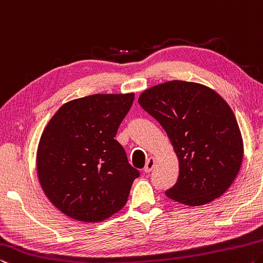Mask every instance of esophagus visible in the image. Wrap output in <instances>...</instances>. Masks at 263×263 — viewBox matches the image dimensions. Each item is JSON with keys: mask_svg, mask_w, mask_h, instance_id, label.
<instances>
[{"mask_svg": "<svg viewBox=\"0 0 263 263\" xmlns=\"http://www.w3.org/2000/svg\"><path fill=\"white\" fill-rule=\"evenodd\" d=\"M155 164H156V158L150 157L149 160H148V162H147V164H145V166H144V172H145V174H148V172L152 171L154 169Z\"/></svg>", "mask_w": 263, "mask_h": 263, "instance_id": "34e87169", "label": "esophagus"}]
</instances>
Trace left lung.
I'll return each instance as SVG.
<instances>
[{
	"instance_id": "obj_1",
	"label": "left lung",
	"mask_w": 263,
	"mask_h": 263,
	"mask_svg": "<svg viewBox=\"0 0 263 263\" xmlns=\"http://www.w3.org/2000/svg\"><path fill=\"white\" fill-rule=\"evenodd\" d=\"M137 101L160 122L177 155L178 179L166 197L200 206L229 190L243 157L242 136L229 103L208 86L183 80L155 85Z\"/></svg>"
}]
</instances>
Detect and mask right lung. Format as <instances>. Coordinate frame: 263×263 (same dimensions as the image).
I'll use <instances>...</instances> for the list:
<instances>
[{"label": "right lung", "instance_id": "right-lung-1", "mask_svg": "<svg viewBox=\"0 0 263 263\" xmlns=\"http://www.w3.org/2000/svg\"><path fill=\"white\" fill-rule=\"evenodd\" d=\"M134 93L93 94L60 107L37 148L43 191L74 220L99 222L119 212L140 172L114 137Z\"/></svg>", "mask_w": 263, "mask_h": 263}]
</instances>
